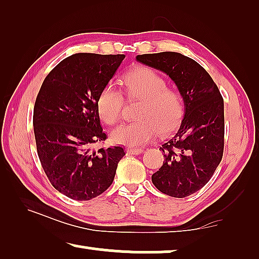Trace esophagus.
Returning a JSON list of instances; mask_svg holds the SVG:
<instances>
[{
    "mask_svg": "<svg viewBox=\"0 0 259 259\" xmlns=\"http://www.w3.org/2000/svg\"><path fill=\"white\" fill-rule=\"evenodd\" d=\"M127 154H130V155H140V154H142L143 150L142 148H127Z\"/></svg>",
    "mask_w": 259,
    "mask_h": 259,
    "instance_id": "obj_1",
    "label": "esophagus"
}]
</instances>
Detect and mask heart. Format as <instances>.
Returning a JSON list of instances; mask_svg holds the SVG:
<instances>
[{
  "label": "heart",
  "instance_id": "b5f03b06",
  "mask_svg": "<svg viewBox=\"0 0 259 259\" xmlns=\"http://www.w3.org/2000/svg\"><path fill=\"white\" fill-rule=\"evenodd\" d=\"M126 94L130 99L141 100L133 122L122 124L111 132V140L118 145L141 146L157 134L167 135L179 125L184 116V100L179 92L168 88L166 81L149 67H137L124 78ZM124 97L109 82L97 96L96 107L101 119L109 125L119 120Z\"/></svg>",
  "mask_w": 259,
  "mask_h": 259
}]
</instances>
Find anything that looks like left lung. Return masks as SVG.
Segmentation results:
<instances>
[{
  "label": "left lung",
  "instance_id": "obj_1",
  "mask_svg": "<svg viewBox=\"0 0 259 259\" xmlns=\"http://www.w3.org/2000/svg\"><path fill=\"white\" fill-rule=\"evenodd\" d=\"M137 61L167 74L179 90L185 114L178 132L159 148L164 162L151 181L159 192L187 197L204 187L222 162L224 100L210 74L185 55H138Z\"/></svg>",
  "mask_w": 259,
  "mask_h": 259
}]
</instances>
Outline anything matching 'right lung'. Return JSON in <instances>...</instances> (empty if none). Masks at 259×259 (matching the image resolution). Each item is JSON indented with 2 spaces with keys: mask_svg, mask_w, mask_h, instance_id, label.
I'll return each instance as SVG.
<instances>
[{
  "mask_svg": "<svg viewBox=\"0 0 259 259\" xmlns=\"http://www.w3.org/2000/svg\"><path fill=\"white\" fill-rule=\"evenodd\" d=\"M125 55L79 53L47 75L33 112L40 162L55 189L75 201L104 193L114 179L121 147L93 149L103 142L96 101Z\"/></svg>",
  "mask_w": 259,
  "mask_h": 259,
  "instance_id": "obj_1",
  "label": "right lung"
}]
</instances>
